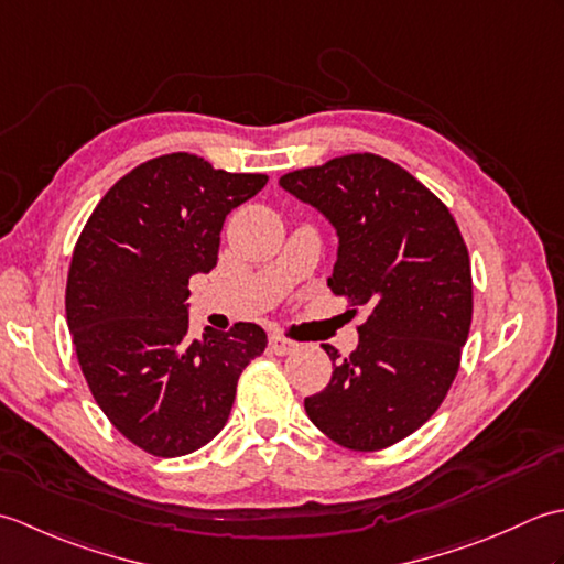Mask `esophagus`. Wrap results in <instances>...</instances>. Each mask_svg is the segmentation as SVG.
I'll return each mask as SVG.
<instances>
[{
	"instance_id": "1",
	"label": "esophagus",
	"mask_w": 564,
	"mask_h": 564,
	"mask_svg": "<svg viewBox=\"0 0 564 564\" xmlns=\"http://www.w3.org/2000/svg\"><path fill=\"white\" fill-rule=\"evenodd\" d=\"M269 349L275 354V356H289L297 349V344L289 337H283V334H271L269 337Z\"/></svg>"
}]
</instances>
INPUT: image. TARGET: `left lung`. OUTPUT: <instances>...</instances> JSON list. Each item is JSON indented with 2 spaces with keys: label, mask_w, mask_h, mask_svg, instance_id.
Listing matches in <instances>:
<instances>
[{
  "label": "left lung",
  "mask_w": 564,
  "mask_h": 564,
  "mask_svg": "<svg viewBox=\"0 0 564 564\" xmlns=\"http://www.w3.org/2000/svg\"><path fill=\"white\" fill-rule=\"evenodd\" d=\"M281 186L325 213L339 254L327 285L368 307L358 346L329 386L305 398L322 434L349 451H382L429 422L460 368L473 322L470 257L438 196L380 154L356 152L281 176Z\"/></svg>",
  "instance_id": "8db88e82"
}]
</instances>
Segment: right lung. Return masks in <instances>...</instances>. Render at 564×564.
<instances>
[{"label": "right lung", "mask_w": 564, "mask_h": 564, "mask_svg": "<svg viewBox=\"0 0 564 564\" xmlns=\"http://www.w3.org/2000/svg\"><path fill=\"white\" fill-rule=\"evenodd\" d=\"M267 182L162 154L106 191L72 251L65 310L82 373L109 422L158 458L218 436L245 366L267 349L254 322L191 339L186 305L191 275L218 263L225 215Z\"/></svg>", "instance_id": "right-lung-1"}]
</instances>
